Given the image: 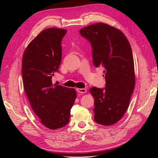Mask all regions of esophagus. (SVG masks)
I'll return each instance as SVG.
<instances>
[{
	"instance_id": "34e87169",
	"label": "esophagus",
	"mask_w": 158,
	"mask_h": 158,
	"mask_svg": "<svg viewBox=\"0 0 158 158\" xmlns=\"http://www.w3.org/2000/svg\"><path fill=\"white\" fill-rule=\"evenodd\" d=\"M76 90H77L79 93H81V94H82V93L83 94V93L86 92V90L85 89H76Z\"/></svg>"
}]
</instances>
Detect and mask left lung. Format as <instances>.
<instances>
[{"instance_id":"8db88e82","label":"left lung","mask_w":158,"mask_h":158,"mask_svg":"<svg viewBox=\"0 0 158 158\" xmlns=\"http://www.w3.org/2000/svg\"><path fill=\"white\" fill-rule=\"evenodd\" d=\"M81 36L90 43L93 64L104 68L106 87H92L94 121L103 126L118 122L129 107L135 87L134 62L130 44L118 29L98 23L81 28Z\"/></svg>"}]
</instances>
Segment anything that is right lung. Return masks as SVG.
<instances>
[{"mask_svg": "<svg viewBox=\"0 0 158 158\" xmlns=\"http://www.w3.org/2000/svg\"><path fill=\"white\" fill-rule=\"evenodd\" d=\"M67 31L49 28L28 45L22 59V78L31 107L51 130L66 126L76 98L74 89L52 84L62 60V40Z\"/></svg>", "mask_w": 158, "mask_h": 158, "instance_id": "add662e5", "label": "right lung"}]
</instances>
